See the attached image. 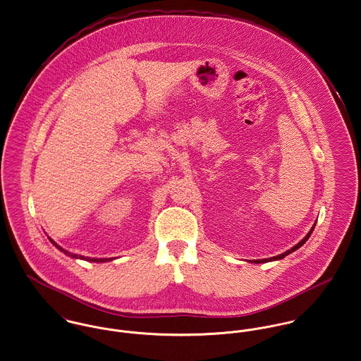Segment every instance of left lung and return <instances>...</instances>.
Instances as JSON below:
<instances>
[{
  "mask_svg": "<svg viewBox=\"0 0 361 361\" xmlns=\"http://www.w3.org/2000/svg\"><path fill=\"white\" fill-rule=\"evenodd\" d=\"M316 225V224H314ZM314 225L312 226V229L309 231V233L306 235L305 238L298 243V245H295L294 247H291L290 250H287V251H284L283 254H279V255H276V257H272V258H265V259H254V261H251V262H255V264H261V262H269V261H276V259H281V258H284L286 255H288L290 252H293V251H295V250L300 249L304 243H305L306 240L309 239V236H310V233L313 232V229H314Z\"/></svg>",
  "mask_w": 361,
  "mask_h": 361,
  "instance_id": "left-lung-1",
  "label": "left lung"
}]
</instances>
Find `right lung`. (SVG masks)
<instances>
[{
  "label": "right lung",
  "mask_w": 361,
  "mask_h": 361,
  "mask_svg": "<svg viewBox=\"0 0 361 361\" xmlns=\"http://www.w3.org/2000/svg\"><path fill=\"white\" fill-rule=\"evenodd\" d=\"M54 245H55L57 249L60 250V251H63L64 254H67V255H70V257H73V258H80V259H86V261H92V262H106V261H111V258H90V257H83V255H78V254H73V252H68L67 250L61 249L57 243H55L52 239H49Z\"/></svg>",
  "instance_id": "add662e5"
}]
</instances>
